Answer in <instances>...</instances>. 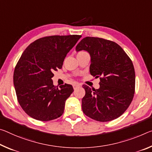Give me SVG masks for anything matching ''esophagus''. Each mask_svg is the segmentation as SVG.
<instances>
[{
	"label": "esophagus",
	"instance_id": "esophagus-1",
	"mask_svg": "<svg viewBox=\"0 0 152 152\" xmlns=\"http://www.w3.org/2000/svg\"><path fill=\"white\" fill-rule=\"evenodd\" d=\"M79 86H80V85H79V84H78V83H76L73 85V88H74V89H76L77 88H78Z\"/></svg>",
	"mask_w": 152,
	"mask_h": 152
}]
</instances>
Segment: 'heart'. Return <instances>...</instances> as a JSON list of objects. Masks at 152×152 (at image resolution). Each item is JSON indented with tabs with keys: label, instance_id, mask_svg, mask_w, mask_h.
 Instances as JSON below:
<instances>
[{
	"label": "heart",
	"instance_id": "heart-1",
	"mask_svg": "<svg viewBox=\"0 0 152 152\" xmlns=\"http://www.w3.org/2000/svg\"><path fill=\"white\" fill-rule=\"evenodd\" d=\"M82 52H83V51H82Z\"/></svg>",
	"mask_w": 152,
	"mask_h": 152
}]
</instances>
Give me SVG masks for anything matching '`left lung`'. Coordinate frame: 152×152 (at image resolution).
I'll return each instance as SVG.
<instances>
[{
	"mask_svg": "<svg viewBox=\"0 0 152 152\" xmlns=\"http://www.w3.org/2000/svg\"><path fill=\"white\" fill-rule=\"evenodd\" d=\"M83 50L90 54L91 74L100 78L98 89L83 86L84 114L99 122L117 118L134 97L135 72L132 61L117 43L103 38H84L76 47L77 52Z\"/></svg>",
	"mask_w": 152,
	"mask_h": 152,
	"instance_id": "left-lung-1",
	"label": "left lung"
}]
</instances>
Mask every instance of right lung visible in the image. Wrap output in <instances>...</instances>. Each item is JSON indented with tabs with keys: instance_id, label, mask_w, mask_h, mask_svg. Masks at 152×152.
<instances>
[{
	"instance_id": "obj_1",
	"label": "right lung",
	"mask_w": 152,
	"mask_h": 152,
	"mask_svg": "<svg viewBox=\"0 0 152 152\" xmlns=\"http://www.w3.org/2000/svg\"><path fill=\"white\" fill-rule=\"evenodd\" d=\"M80 35L50 36L28 46L17 64L13 74L18 102L26 114L40 121L61 116L65 103L73 93L70 85H53V71L61 69L65 57Z\"/></svg>"
}]
</instances>
